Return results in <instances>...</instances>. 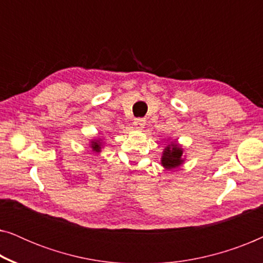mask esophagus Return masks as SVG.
I'll list each match as a JSON object with an SVG mask.
<instances>
[{"label": "esophagus", "mask_w": 263, "mask_h": 263, "mask_svg": "<svg viewBox=\"0 0 263 263\" xmlns=\"http://www.w3.org/2000/svg\"><path fill=\"white\" fill-rule=\"evenodd\" d=\"M134 128L138 129V130H141L142 128H145V124H146V121L143 120V118H138V120L134 121Z\"/></svg>", "instance_id": "34e87169"}]
</instances>
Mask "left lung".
I'll use <instances>...</instances> for the list:
<instances>
[{
	"instance_id": "1",
	"label": "left lung",
	"mask_w": 263,
	"mask_h": 263,
	"mask_svg": "<svg viewBox=\"0 0 263 263\" xmlns=\"http://www.w3.org/2000/svg\"><path fill=\"white\" fill-rule=\"evenodd\" d=\"M185 161V154L182 145H179L177 140L167 138L166 143L161 153L160 164L165 170L172 171L175 168L182 166Z\"/></svg>"
}]
</instances>
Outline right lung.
Instances as JSON below:
<instances>
[{
	"label": "right lung",
	"mask_w": 263,
	"mask_h": 263,
	"mask_svg": "<svg viewBox=\"0 0 263 263\" xmlns=\"http://www.w3.org/2000/svg\"><path fill=\"white\" fill-rule=\"evenodd\" d=\"M88 146L92 149V152L99 154L105 147V141L102 138H93L92 140H89Z\"/></svg>",
	"instance_id": "obj_1"
}]
</instances>
